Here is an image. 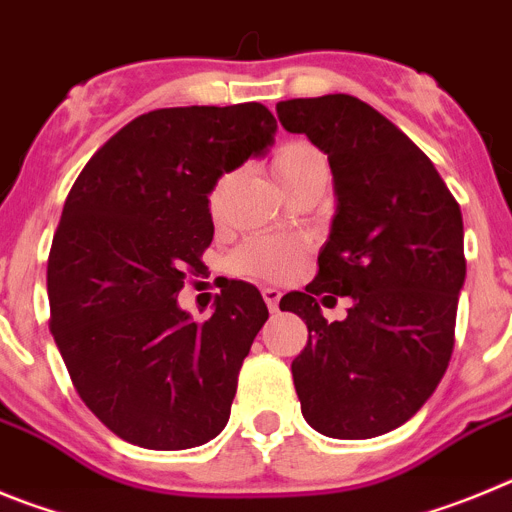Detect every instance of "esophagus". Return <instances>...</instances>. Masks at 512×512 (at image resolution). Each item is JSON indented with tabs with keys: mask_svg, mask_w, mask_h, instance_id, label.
I'll list each match as a JSON object with an SVG mask.
<instances>
[{
	"mask_svg": "<svg viewBox=\"0 0 512 512\" xmlns=\"http://www.w3.org/2000/svg\"><path fill=\"white\" fill-rule=\"evenodd\" d=\"M261 297H264L266 307H269V312H277L279 310V297H282V292L274 287H264L261 289Z\"/></svg>",
	"mask_w": 512,
	"mask_h": 512,
	"instance_id": "34e87169",
	"label": "esophagus"
}]
</instances>
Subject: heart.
<instances>
[{
    "mask_svg": "<svg viewBox=\"0 0 512 512\" xmlns=\"http://www.w3.org/2000/svg\"><path fill=\"white\" fill-rule=\"evenodd\" d=\"M271 171L277 182L287 189V194L318 179H328V158L320 148L307 140H287L271 153ZM235 182L233 171H225L215 179L207 194V210L212 220H220L225 210V200ZM305 256V243L287 235H253L233 253V269L256 279H287L300 269Z\"/></svg>",
    "mask_w": 512,
    "mask_h": 512,
    "instance_id": "obj_1",
    "label": "heart"
}]
</instances>
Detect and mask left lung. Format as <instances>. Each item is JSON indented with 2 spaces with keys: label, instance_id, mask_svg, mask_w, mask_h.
<instances>
[{
  "label": "left lung",
  "instance_id": "obj_1",
  "mask_svg": "<svg viewBox=\"0 0 512 512\" xmlns=\"http://www.w3.org/2000/svg\"><path fill=\"white\" fill-rule=\"evenodd\" d=\"M289 133L328 153L336 215L318 277L279 307L307 325L292 361L302 415L330 438H374L413 418L441 382L467 277L459 202L431 158L351 94L277 104ZM352 300L328 324L319 302Z\"/></svg>",
  "mask_w": 512,
  "mask_h": 512
}]
</instances>
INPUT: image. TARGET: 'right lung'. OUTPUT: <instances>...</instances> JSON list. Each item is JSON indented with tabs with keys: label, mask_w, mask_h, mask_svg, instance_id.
Returning <instances> with one entry per match:
<instances>
[{
	"label": "right lung",
	"mask_w": 512,
	"mask_h": 512,
	"mask_svg": "<svg viewBox=\"0 0 512 512\" xmlns=\"http://www.w3.org/2000/svg\"><path fill=\"white\" fill-rule=\"evenodd\" d=\"M277 120L259 102L166 107L135 117L84 166L48 256L51 333L89 410L122 441L202 446L230 418L238 372L269 318L230 282L194 323L176 305L212 243L207 194L261 156Z\"/></svg>",
	"instance_id": "obj_1"
}]
</instances>
